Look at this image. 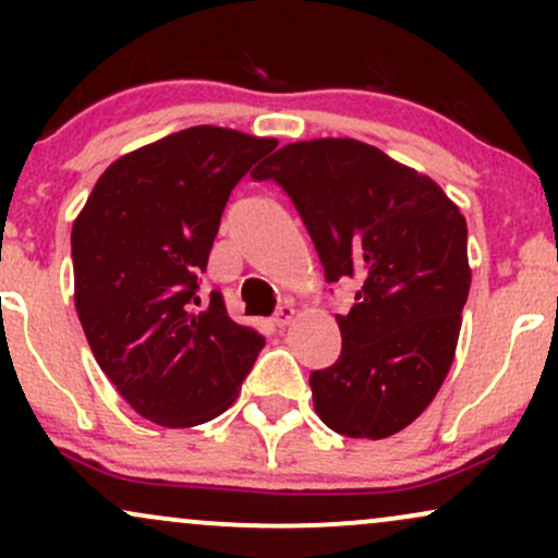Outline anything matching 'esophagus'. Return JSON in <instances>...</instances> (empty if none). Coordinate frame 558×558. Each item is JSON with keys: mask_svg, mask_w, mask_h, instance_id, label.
<instances>
[{"mask_svg": "<svg viewBox=\"0 0 558 558\" xmlns=\"http://www.w3.org/2000/svg\"><path fill=\"white\" fill-rule=\"evenodd\" d=\"M293 315H296V310H293V304L286 301V304H280L278 312H275V325H278V328H286V325H291Z\"/></svg>", "mask_w": 558, "mask_h": 558, "instance_id": "1", "label": "esophagus"}]
</instances>
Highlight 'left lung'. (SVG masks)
Instances as JSON below:
<instances>
[{"instance_id":"left-lung-1","label":"left lung","mask_w":558,"mask_h":558,"mask_svg":"<svg viewBox=\"0 0 558 558\" xmlns=\"http://www.w3.org/2000/svg\"><path fill=\"white\" fill-rule=\"evenodd\" d=\"M291 196L325 280H356L341 356L310 375L319 420L349 438L412 425L451 369L470 293L466 220L438 183L354 138L296 141L254 172Z\"/></svg>"}]
</instances>
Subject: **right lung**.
<instances>
[{"label": "right lung", "instance_id": "right-lung-1", "mask_svg": "<svg viewBox=\"0 0 558 558\" xmlns=\"http://www.w3.org/2000/svg\"><path fill=\"white\" fill-rule=\"evenodd\" d=\"M278 146L196 125L101 172L73 222L75 310L101 373L162 427L215 420L239 396L265 338L198 299L230 191Z\"/></svg>", "mask_w": 558, "mask_h": 558}]
</instances>
